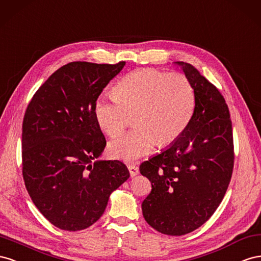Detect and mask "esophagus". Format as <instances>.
Segmentation results:
<instances>
[{
    "mask_svg": "<svg viewBox=\"0 0 261 261\" xmlns=\"http://www.w3.org/2000/svg\"><path fill=\"white\" fill-rule=\"evenodd\" d=\"M128 169L130 172V175L131 177H136L137 175H139V168L136 166V165H128Z\"/></svg>",
    "mask_w": 261,
    "mask_h": 261,
    "instance_id": "esophagus-1",
    "label": "esophagus"
}]
</instances>
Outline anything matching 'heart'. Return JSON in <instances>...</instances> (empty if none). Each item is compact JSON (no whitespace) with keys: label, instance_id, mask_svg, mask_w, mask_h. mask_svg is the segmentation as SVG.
<instances>
[{"label":"heart","instance_id":"heart-1","mask_svg":"<svg viewBox=\"0 0 261 261\" xmlns=\"http://www.w3.org/2000/svg\"><path fill=\"white\" fill-rule=\"evenodd\" d=\"M195 106V87L185 74L139 69L119 80L115 94L96 98L94 116L107 136L116 137L128 124V111L137 110L136 128L108 145L111 158L132 162L151 153L159 141L168 144L179 138Z\"/></svg>","mask_w":261,"mask_h":261}]
</instances>
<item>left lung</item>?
Here are the masks:
<instances>
[{
	"mask_svg": "<svg viewBox=\"0 0 261 261\" xmlns=\"http://www.w3.org/2000/svg\"><path fill=\"white\" fill-rule=\"evenodd\" d=\"M180 66L195 87L196 106L186 130L165 150L140 165L152 184L142 202L148 225L180 236L211 218L227 190L234 165L232 121L219 89L195 66Z\"/></svg>",
	"mask_w": 261,
	"mask_h": 261,
	"instance_id": "obj_1",
	"label": "left lung"
}]
</instances>
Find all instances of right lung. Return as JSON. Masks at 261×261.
Masks as SVG:
<instances>
[{"instance_id": "right-lung-1", "label": "right lung", "mask_w": 261, "mask_h": 261, "mask_svg": "<svg viewBox=\"0 0 261 261\" xmlns=\"http://www.w3.org/2000/svg\"><path fill=\"white\" fill-rule=\"evenodd\" d=\"M124 64H65L39 87L26 109L25 186L37 209L61 229L75 232L94 224L111 192L130 177L123 163L98 160L106 140L94 116L96 98Z\"/></svg>"}]
</instances>
